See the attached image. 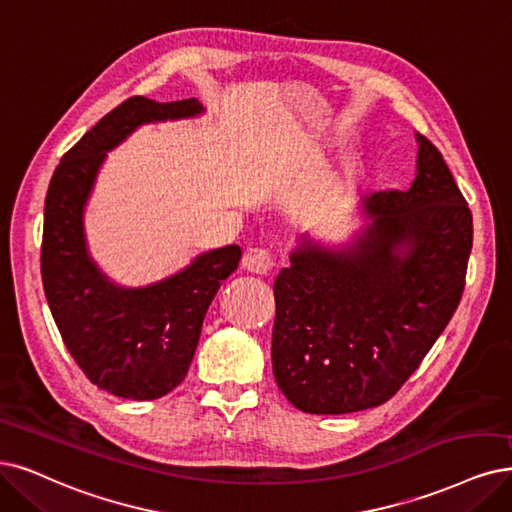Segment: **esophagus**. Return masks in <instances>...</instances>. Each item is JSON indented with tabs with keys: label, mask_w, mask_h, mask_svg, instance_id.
<instances>
[{
	"label": "esophagus",
	"mask_w": 512,
	"mask_h": 512,
	"mask_svg": "<svg viewBox=\"0 0 512 512\" xmlns=\"http://www.w3.org/2000/svg\"><path fill=\"white\" fill-rule=\"evenodd\" d=\"M242 268L251 274L268 276L274 268V257L266 249H249L242 257Z\"/></svg>",
	"instance_id": "obj_1"
}]
</instances>
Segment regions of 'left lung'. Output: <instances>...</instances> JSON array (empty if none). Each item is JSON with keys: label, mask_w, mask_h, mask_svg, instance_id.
Returning <instances> with one entry per match:
<instances>
[{"label": "left lung", "mask_w": 512, "mask_h": 512, "mask_svg": "<svg viewBox=\"0 0 512 512\" xmlns=\"http://www.w3.org/2000/svg\"><path fill=\"white\" fill-rule=\"evenodd\" d=\"M418 145L411 187L363 200L371 223L352 246L306 238L274 280V377L301 411L386 403L460 304L472 213L441 151L424 135Z\"/></svg>", "instance_id": "obj_1"}]
</instances>
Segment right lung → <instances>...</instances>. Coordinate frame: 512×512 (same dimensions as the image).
<instances>
[{"mask_svg":"<svg viewBox=\"0 0 512 512\" xmlns=\"http://www.w3.org/2000/svg\"><path fill=\"white\" fill-rule=\"evenodd\" d=\"M196 99L130 97L56 166L44 204L42 280L56 327L88 380L113 396L154 401L187 375L208 306L242 257L230 244L198 255L156 285L124 289L97 268L84 238V206L109 149L147 122L198 116Z\"/></svg>","mask_w":512,"mask_h":512,"instance_id":"1","label":"right lung"}]
</instances>
